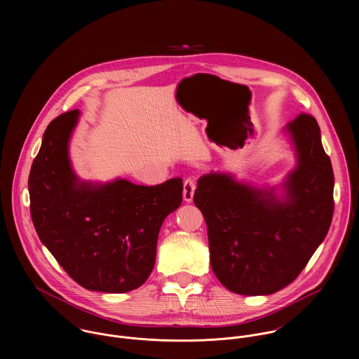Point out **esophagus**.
Returning <instances> with one entry per match:
<instances>
[{
  "instance_id": "34e87169",
  "label": "esophagus",
  "mask_w": 359,
  "mask_h": 359,
  "mask_svg": "<svg viewBox=\"0 0 359 359\" xmlns=\"http://www.w3.org/2000/svg\"><path fill=\"white\" fill-rule=\"evenodd\" d=\"M195 189H196V182H195V178L189 177L184 181V201L185 202H192L194 201V194H195Z\"/></svg>"
}]
</instances>
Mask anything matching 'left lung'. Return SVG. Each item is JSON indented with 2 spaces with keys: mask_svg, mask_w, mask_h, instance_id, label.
I'll return each mask as SVG.
<instances>
[{
  "mask_svg": "<svg viewBox=\"0 0 359 359\" xmlns=\"http://www.w3.org/2000/svg\"><path fill=\"white\" fill-rule=\"evenodd\" d=\"M297 165L286 196L210 172L198 180L194 202L207 225L217 279L245 296L272 294L290 285L323 242L333 218L334 177L316 120L300 113L286 126Z\"/></svg>",
  "mask_w": 359,
  "mask_h": 359,
  "instance_id": "left-lung-1",
  "label": "left lung"
}]
</instances>
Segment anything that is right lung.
<instances>
[{"instance_id": "obj_1", "label": "right lung", "mask_w": 359, "mask_h": 359, "mask_svg": "<svg viewBox=\"0 0 359 359\" xmlns=\"http://www.w3.org/2000/svg\"><path fill=\"white\" fill-rule=\"evenodd\" d=\"M77 109L48 124L29 175L30 214L43 245L80 286L126 293L145 283L164 218L182 203V180L154 187L84 182L69 160Z\"/></svg>"}]
</instances>
